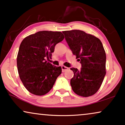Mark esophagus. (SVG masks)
Wrapping results in <instances>:
<instances>
[{"mask_svg":"<svg viewBox=\"0 0 125 125\" xmlns=\"http://www.w3.org/2000/svg\"><path fill=\"white\" fill-rule=\"evenodd\" d=\"M61 68H62V72H65L66 71H68V69H69V68L68 67H66V66H65L64 65L61 66Z\"/></svg>","mask_w":125,"mask_h":125,"instance_id":"obj_1","label":"esophagus"}]
</instances>
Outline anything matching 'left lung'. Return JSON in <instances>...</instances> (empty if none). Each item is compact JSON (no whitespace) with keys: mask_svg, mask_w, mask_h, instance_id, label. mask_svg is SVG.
Returning <instances> with one entry per match:
<instances>
[{"mask_svg":"<svg viewBox=\"0 0 125 125\" xmlns=\"http://www.w3.org/2000/svg\"><path fill=\"white\" fill-rule=\"evenodd\" d=\"M68 45L80 61V69L72 68L74 76L71 85L75 93L82 97L94 94L106 74V53L100 39L80 30L63 31Z\"/></svg>","mask_w":125,"mask_h":125,"instance_id":"1","label":"left lung"}]
</instances>
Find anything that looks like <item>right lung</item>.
<instances>
[{
	"instance_id": "right-lung-1",
	"label": "right lung",
	"mask_w": 125,
	"mask_h": 125,
	"mask_svg": "<svg viewBox=\"0 0 125 125\" xmlns=\"http://www.w3.org/2000/svg\"><path fill=\"white\" fill-rule=\"evenodd\" d=\"M64 39L61 32L42 31L28 36L21 42L17 66L20 80L30 93L42 95L53 88L62 69L45 59L49 60L56 44Z\"/></svg>"
}]
</instances>
